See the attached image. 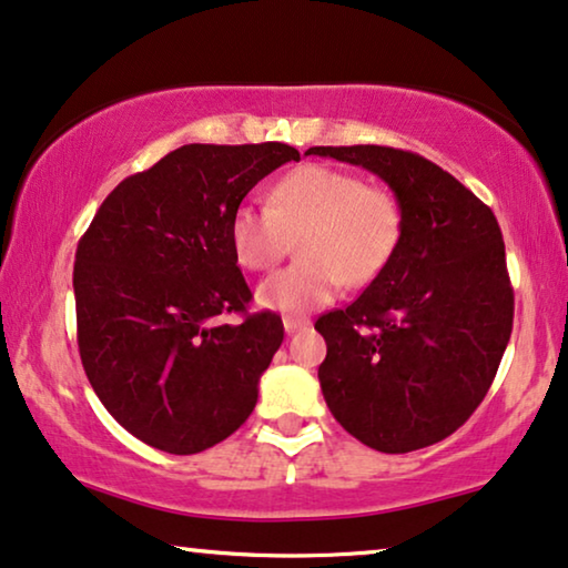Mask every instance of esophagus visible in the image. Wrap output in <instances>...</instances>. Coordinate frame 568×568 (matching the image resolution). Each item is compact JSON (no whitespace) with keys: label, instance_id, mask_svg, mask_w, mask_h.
I'll use <instances>...</instances> for the list:
<instances>
[{"label":"esophagus","instance_id":"esophagus-1","mask_svg":"<svg viewBox=\"0 0 568 568\" xmlns=\"http://www.w3.org/2000/svg\"><path fill=\"white\" fill-rule=\"evenodd\" d=\"M307 325H310L307 317H292V315L284 317V331L286 333H297V331H302V327H307Z\"/></svg>","mask_w":568,"mask_h":568}]
</instances>
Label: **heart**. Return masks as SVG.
<instances>
[{
	"label": "heart",
	"mask_w": 568,
	"mask_h": 568,
	"mask_svg": "<svg viewBox=\"0 0 568 568\" xmlns=\"http://www.w3.org/2000/svg\"><path fill=\"white\" fill-rule=\"evenodd\" d=\"M297 264L258 286V302L278 312H310L343 284L364 286L389 264L402 241V207L382 186L325 163H304L271 189V204H237L230 248L251 271L274 268L300 235Z\"/></svg>",
	"instance_id": "b5f03b06"
}]
</instances>
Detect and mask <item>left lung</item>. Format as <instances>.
<instances>
[{
  "label": "left lung",
  "instance_id": "obj_1",
  "mask_svg": "<svg viewBox=\"0 0 568 568\" xmlns=\"http://www.w3.org/2000/svg\"><path fill=\"white\" fill-rule=\"evenodd\" d=\"M364 166L402 207L389 264L345 310L317 317L323 397L353 438L382 454L433 446L462 427L513 333L503 230L479 196L423 155L386 145H315Z\"/></svg>",
  "mask_w": 568,
  "mask_h": 568
}]
</instances>
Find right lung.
I'll list each match as a JSON object with an SVG mask.
<instances>
[{"label":"right lung","instance_id":"add662e5","mask_svg":"<svg viewBox=\"0 0 568 568\" xmlns=\"http://www.w3.org/2000/svg\"><path fill=\"white\" fill-rule=\"evenodd\" d=\"M300 161L286 143H192L112 189L73 264L77 338L89 384L138 440L189 456L241 427L284 341L253 312L230 248V215L261 179ZM243 314L223 324V314Z\"/></svg>","mask_w":568,"mask_h":568}]
</instances>
